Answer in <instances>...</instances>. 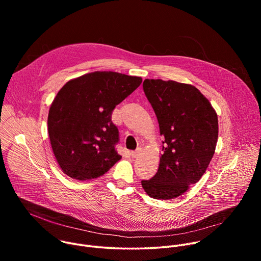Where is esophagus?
I'll list each match as a JSON object with an SVG mask.
<instances>
[{"label": "esophagus", "instance_id": "esophagus-1", "mask_svg": "<svg viewBox=\"0 0 261 261\" xmlns=\"http://www.w3.org/2000/svg\"><path fill=\"white\" fill-rule=\"evenodd\" d=\"M140 153H141V150H140V148H137L136 151L131 152V156H132L133 158H137V157L140 155Z\"/></svg>", "mask_w": 261, "mask_h": 261}]
</instances>
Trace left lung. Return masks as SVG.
Masks as SVG:
<instances>
[{"instance_id":"1","label":"left lung","mask_w":261,"mask_h":261,"mask_svg":"<svg viewBox=\"0 0 261 261\" xmlns=\"http://www.w3.org/2000/svg\"><path fill=\"white\" fill-rule=\"evenodd\" d=\"M142 88L164 136L158 171L141 180L142 188L156 199L175 198L205 172L218 140V116L191 85L145 80Z\"/></svg>"}]
</instances>
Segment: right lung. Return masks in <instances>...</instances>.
<instances>
[{
  "mask_svg": "<svg viewBox=\"0 0 261 261\" xmlns=\"http://www.w3.org/2000/svg\"><path fill=\"white\" fill-rule=\"evenodd\" d=\"M141 77L96 71L69 81L48 113V135L55 157L68 176L85 180L103 175L122 156L118 127L111 121L116 105L141 84Z\"/></svg>",
  "mask_w": 261,
  "mask_h": 261,
  "instance_id": "1",
  "label": "right lung"
}]
</instances>
